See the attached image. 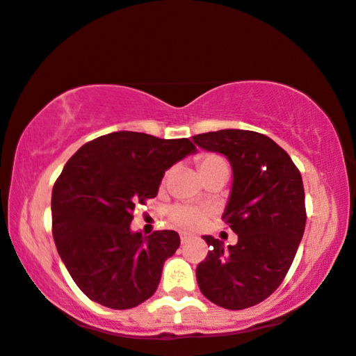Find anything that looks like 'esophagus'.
I'll return each instance as SVG.
<instances>
[{
	"mask_svg": "<svg viewBox=\"0 0 356 356\" xmlns=\"http://www.w3.org/2000/svg\"><path fill=\"white\" fill-rule=\"evenodd\" d=\"M194 235H191V233L188 232H181V235H179V240H181V243L184 245V243H188L189 240H193Z\"/></svg>",
	"mask_w": 356,
	"mask_h": 356,
	"instance_id": "1",
	"label": "esophagus"
}]
</instances>
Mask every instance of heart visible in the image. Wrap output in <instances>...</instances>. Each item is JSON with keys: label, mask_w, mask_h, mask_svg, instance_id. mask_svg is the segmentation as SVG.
Masks as SVG:
<instances>
[{"label": "heart", "mask_w": 356, "mask_h": 356, "mask_svg": "<svg viewBox=\"0 0 356 356\" xmlns=\"http://www.w3.org/2000/svg\"><path fill=\"white\" fill-rule=\"evenodd\" d=\"M196 163H197V170L199 173H201V177H206V175L216 173V172L228 173V165L225 162V159H222L220 155L217 154L199 155ZM209 216H211V211H209V209L184 206V204L172 207L168 212L170 220H172L175 225L183 227V228H193V230L194 228H201L204 223H206Z\"/></svg>", "instance_id": "1"}]
</instances>
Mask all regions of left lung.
<instances>
[{
  "mask_svg": "<svg viewBox=\"0 0 356 356\" xmlns=\"http://www.w3.org/2000/svg\"><path fill=\"white\" fill-rule=\"evenodd\" d=\"M194 144L230 160L233 186L222 218L238 235L211 251L196 269L202 295L225 309H245L279 289L305 233V188L290 155L261 133L220 129L193 136Z\"/></svg>",
  "mask_w": 356,
  "mask_h": 356,
  "instance_id": "1",
  "label": "left lung"
}]
</instances>
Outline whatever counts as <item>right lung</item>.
Segmentation results:
<instances>
[{
	"instance_id": "right-lung-1",
	"label": "right lung",
	"mask_w": 356,
	"mask_h": 356,
	"mask_svg": "<svg viewBox=\"0 0 356 356\" xmlns=\"http://www.w3.org/2000/svg\"><path fill=\"white\" fill-rule=\"evenodd\" d=\"M194 150L186 138L118 131L67 160L53 186L51 232L67 272L92 301L129 309L155 293L179 236L173 230L143 236L129 223L136 206L157 196L165 170Z\"/></svg>"
}]
</instances>
